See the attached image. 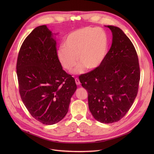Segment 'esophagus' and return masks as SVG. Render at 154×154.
<instances>
[{
	"instance_id": "obj_1",
	"label": "esophagus",
	"mask_w": 154,
	"mask_h": 154,
	"mask_svg": "<svg viewBox=\"0 0 154 154\" xmlns=\"http://www.w3.org/2000/svg\"><path fill=\"white\" fill-rule=\"evenodd\" d=\"M75 82L76 85H80V80H79V79L76 78V79H75Z\"/></svg>"
}]
</instances>
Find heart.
Instances as JSON below:
<instances>
[{
	"instance_id": "1",
	"label": "heart",
	"mask_w": 154,
	"mask_h": 154,
	"mask_svg": "<svg viewBox=\"0 0 154 154\" xmlns=\"http://www.w3.org/2000/svg\"><path fill=\"white\" fill-rule=\"evenodd\" d=\"M63 46L57 52L62 67L72 70L78 58L80 64L74 73L82 74L86 68L94 70L102 64L108 52V38L101 29L85 27L69 33L64 40Z\"/></svg>"
}]
</instances>
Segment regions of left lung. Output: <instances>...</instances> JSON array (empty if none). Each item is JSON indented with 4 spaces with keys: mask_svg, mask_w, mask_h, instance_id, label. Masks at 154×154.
<instances>
[{
    "mask_svg": "<svg viewBox=\"0 0 154 154\" xmlns=\"http://www.w3.org/2000/svg\"><path fill=\"white\" fill-rule=\"evenodd\" d=\"M112 32V46L100 66L81 75L79 80L88 94V106L97 121L111 124L122 119L132 105L140 79L135 47L118 27L105 26Z\"/></svg>",
    "mask_w": 154,
    "mask_h": 154,
    "instance_id": "8db88e82",
    "label": "left lung"
}]
</instances>
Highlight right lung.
<instances>
[{"mask_svg":"<svg viewBox=\"0 0 154 154\" xmlns=\"http://www.w3.org/2000/svg\"><path fill=\"white\" fill-rule=\"evenodd\" d=\"M56 44L46 26L36 27L22 45L16 65L22 100L31 115L46 125L66 116L77 90L75 79L57 58Z\"/></svg>","mask_w":154,"mask_h":154,"instance_id":"add662e5","label":"right lung"}]
</instances>
